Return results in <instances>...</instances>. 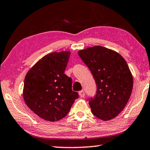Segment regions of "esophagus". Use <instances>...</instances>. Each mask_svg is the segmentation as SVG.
<instances>
[{
	"mask_svg": "<svg viewBox=\"0 0 150 150\" xmlns=\"http://www.w3.org/2000/svg\"><path fill=\"white\" fill-rule=\"evenodd\" d=\"M79 95L81 97H85V92L83 91H80L79 92Z\"/></svg>",
	"mask_w": 150,
	"mask_h": 150,
	"instance_id": "obj_1",
	"label": "esophagus"
}]
</instances>
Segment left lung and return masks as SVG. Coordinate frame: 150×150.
Here are the masks:
<instances>
[{
	"label": "left lung",
	"instance_id": "8db88e82",
	"mask_svg": "<svg viewBox=\"0 0 150 150\" xmlns=\"http://www.w3.org/2000/svg\"><path fill=\"white\" fill-rule=\"evenodd\" d=\"M91 71L97 85L96 96L89 99L95 116L103 121L113 119L126 105L133 89V77L121 54L101 46L78 52Z\"/></svg>",
	"mask_w": 150,
	"mask_h": 150
}]
</instances>
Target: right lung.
<instances>
[{
  "label": "right lung",
  "instance_id": "1",
  "mask_svg": "<svg viewBox=\"0 0 150 150\" xmlns=\"http://www.w3.org/2000/svg\"><path fill=\"white\" fill-rule=\"evenodd\" d=\"M70 54L61 51L47 54L25 76L24 100L33 112L49 122L65 117L79 97L72 90L71 78L64 73Z\"/></svg>",
  "mask_w": 150,
  "mask_h": 150
}]
</instances>
